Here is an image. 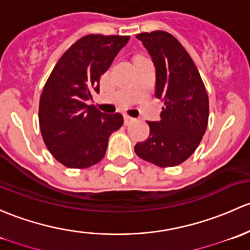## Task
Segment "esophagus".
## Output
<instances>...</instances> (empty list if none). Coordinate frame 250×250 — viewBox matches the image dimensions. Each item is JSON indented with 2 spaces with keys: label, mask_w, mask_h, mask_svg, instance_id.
Masks as SVG:
<instances>
[{
  "label": "esophagus",
  "mask_w": 250,
  "mask_h": 250,
  "mask_svg": "<svg viewBox=\"0 0 250 250\" xmlns=\"http://www.w3.org/2000/svg\"><path fill=\"white\" fill-rule=\"evenodd\" d=\"M133 120H135V118L130 117V115H124V123H125V125H130L131 123L133 122Z\"/></svg>",
  "instance_id": "1"
}]
</instances>
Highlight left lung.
<instances>
[{
  "mask_svg": "<svg viewBox=\"0 0 250 250\" xmlns=\"http://www.w3.org/2000/svg\"><path fill=\"white\" fill-rule=\"evenodd\" d=\"M142 42L156 71L155 96L165 106L159 122H148L150 133L135 146L137 156L159 167L184 163L206 132L209 101L201 76L188 51L171 33L142 32Z\"/></svg>",
  "mask_w": 250,
  "mask_h": 250,
  "instance_id": "left-lung-1",
  "label": "left lung"
}]
</instances>
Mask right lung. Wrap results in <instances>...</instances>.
Instances as JSON below:
<instances>
[{
    "label": "right lung",
    "instance_id": "right-lung-1",
    "mask_svg": "<svg viewBox=\"0 0 250 250\" xmlns=\"http://www.w3.org/2000/svg\"><path fill=\"white\" fill-rule=\"evenodd\" d=\"M128 40V36H84L61 56L43 87L41 133L54 158L68 168L100 163L109 136L124 123L119 113L106 114L87 101L100 91V78Z\"/></svg>",
    "mask_w": 250,
    "mask_h": 250
}]
</instances>
